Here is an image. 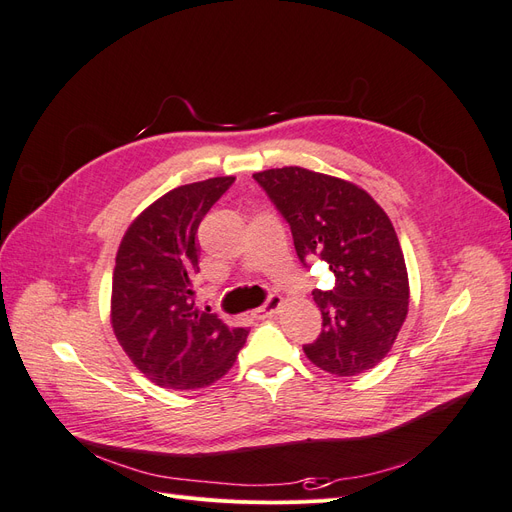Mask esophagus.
I'll list each match as a JSON object with an SVG mask.
<instances>
[{"label":"esophagus","instance_id":"34e87169","mask_svg":"<svg viewBox=\"0 0 512 512\" xmlns=\"http://www.w3.org/2000/svg\"><path fill=\"white\" fill-rule=\"evenodd\" d=\"M282 305H284V299L280 297V294H271V297L267 299V303L256 309V316L258 318H271V316H275L277 312H280Z\"/></svg>","mask_w":512,"mask_h":512}]
</instances>
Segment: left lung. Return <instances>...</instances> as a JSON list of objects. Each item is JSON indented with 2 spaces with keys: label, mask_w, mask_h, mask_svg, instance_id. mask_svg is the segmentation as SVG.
Instances as JSON below:
<instances>
[{
  "label": "left lung",
  "mask_w": 512,
  "mask_h": 512,
  "mask_svg": "<svg viewBox=\"0 0 512 512\" xmlns=\"http://www.w3.org/2000/svg\"><path fill=\"white\" fill-rule=\"evenodd\" d=\"M290 224L305 265L320 258L335 273L333 290H316L322 333L303 346L307 359L333 376L376 367L408 316L410 284L389 215L363 188L301 166L254 173Z\"/></svg>",
  "instance_id": "left-lung-1"
}]
</instances>
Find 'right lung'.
Listing matches in <instances>:
<instances>
[{
  "label": "right lung",
  "instance_id": "1",
  "mask_svg": "<svg viewBox=\"0 0 512 512\" xmlns=\"http://www.w3.org/2000/svg\"><path fill=\"white\" fill-rule=\"evenodd\" d=\"M235 177L166 192L128 226L113 271L111 324L119 346L151 382L194 391L235 365L247 329H230L194 303L196 230Z\"/></svg>",
  "mask_w": 512,
  "mask_h": 512
}]
</instances>
